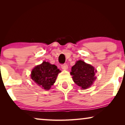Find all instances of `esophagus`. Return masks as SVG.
I'll list each match as a JSON object with an SVG mask.
<instances>
[{
  "mask_svg": "<svg viewBox=\"0 0 125 125\" xmlns=\"http://www.w3.org/2000/svg\"><path fill=\"white\" fill-rule=\"evenodd\" d=\"M61 68H62V69L63 70H66V69H68V65H67V64H64L61 65Z\"/></svg>",
  "mask_w": 125,
  "mask_h": 125,
  "instance_id": "esophagus-1",
  "label": "esophagus"
}]
</instances>
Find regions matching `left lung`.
<instances>
[{
	"label": "left lung",
	"instance_id": "left-lung-1",
	"mask_svg": "<svg viewBox=\"0 0 125 125\" xmlns=\"http://www.w3.org/2000/svg\"><path fill=\"white\" fill-rule=\"evenodd\" d=\"M96 69L91 65L78 60L72 67L71 74L76 84L81 87L82 89H86L91 86L96 79Z\"/></svg>",
	"mask_w": 125,
	"mask_h": 125
}]
</instances>
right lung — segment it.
I'll return each instance as SVG.
<instances>
[{
  "label": "right lung",
  "mask_w": 125,
  "mask_h": 125,
  "mask_svg": "<svg viewBox=\"0 0 125 125\" xmlns=\"http://www.w3.org/2000/svg\"><path fill=\"white\" fill-rule=\"evenodd\" d=\"M61 71L55 65L43 61L42 64L36 66L31 74L32 80L40 88L44 90H49L54 84L57 75Z\"/></svg>",
  "instance_id": "1"
}]
</instances>
